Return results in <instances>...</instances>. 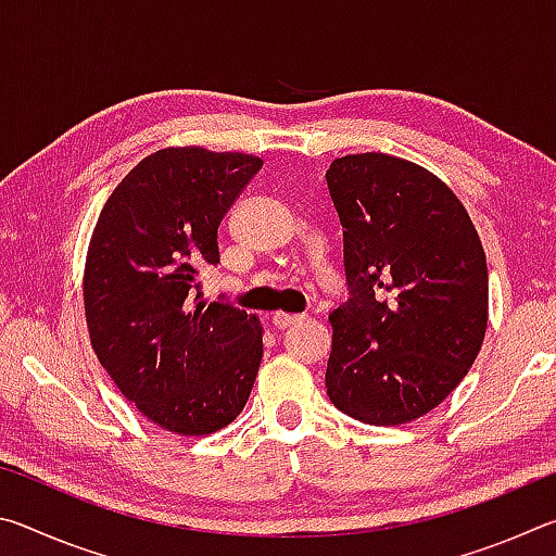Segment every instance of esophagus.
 Returning <instances> with one entry per match:
<instances>
[{
  "instance_id": "34e87169",
  "label": "esophagus",
  "mask_w": 556,
  "mask_h": 556,
  "mask_svg": "<svg viewBox=\"0 0 556 556\" xmlns=\"http://www.w3.org/2000/svg\"><path fill=\"white\" fill-rule=\"evenodd\" d=\"M306 316H299V314H287V312H275L271 314V324H275V328H279V331H285V328L294 326L299 321H304Z\"/></svg>"
}]
</instances>
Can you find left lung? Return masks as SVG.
<instances>
[{
	"label": "left lung",
	"mask_w": 556,
	"mask_h": 556,
	"mask_svg": "<svg viewBox=\"0 0 556 556\" xmlns=\"http://www.w3.org/2000/svg\"><path fill=\"white\" fill-rule=\"evenodd\" d=\"M326 181L351 287L328 316L326 392L363 425H409L458 388L483 345L481 238L456 193L407 159L348 154Z\"/></svg>",
	"instance_id": "8db88e82"
}]
</instances>
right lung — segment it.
<instances>
[{
    "label": "right lung",
    "instance_id": "right-lung-1",
    "mask_svg": "<svg viewBox=\"0 0 556 556\" xmlns=\"http://www.w3.org/2000/svg\"><path fill=\"white\" fill-rule=\"evenodd\" d=\"M262 159L166 147L122 178L88 244L90 345L117 390L178 437L220 431L242 412L262 361L255 314L205 304L199 269L218 265V225Z\"/></svg>",
    "mask_w": 556,
    "mask_h": 556
}]
</instances>
